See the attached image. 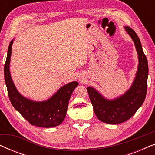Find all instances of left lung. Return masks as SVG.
<instances>
[{
    "label": "left lung",
    "instance_id": "8db88e82",
    "mask_svg": "<svg viewBox=\"0 0 155 155\" xmlns=\"http://www.w3.org/2000/svg\"><path fill=\"white\" fill-rule=\"evenodd\" d=\"M125 29L130 36L138 55V68L132 85L121 96L107 99L92 87H87L89 97L95 115L106 124H118L130 118L145 101L147 89L148 63L138 37L129 27Z\"/></svg>",
    "mask_w": 155,
    "mask_h": 155
}]
</instances>
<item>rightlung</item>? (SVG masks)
<instances>
[{
	"mask_svg": "<svg viewBox=\"0 0 155 155\" xmlns=\"http://www.w3.org/2000/svg\"><path fill=\"white\" fill-rule=\"evenodd\" d=\"M12 43L13 40L9 44L4 66L5 81L12 105L32 126L42 128L58 126L64 120L70 98L78 82H71L61 87L56 94L46 101H35L25 98L19 93L10 75V62Z\"/></svg>",
	"mask_w": 155,
	"mask_h": 155,
	"instance_id": "right-lung-1",
	"label": "right lung"
}]
</instances>
